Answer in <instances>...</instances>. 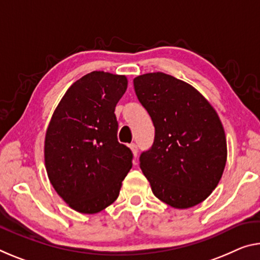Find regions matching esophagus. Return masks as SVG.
Returning a JSON list of instances; mask_svg holds the SVG:
<instances>
[{
  "label": "esophagus",
  "instance_id": "34e87169",
  "mask_svg": "<svg viewBox=\"0 0 260 260\" xmlns=\"http://www.w3.org/2000/svg\"><path fill=\"white\" fill-rule=\"evenodd\" d=\"M129 148H131L132 152H133V155L135 156V157H137V155H138V146L135 145V143H131Z\"/></svg>",
  "mask_w": 260,
  "mask_h": 260
}]
</instances>
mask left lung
Returning <instances> with one entry per match:
<instances>
[{"mask_svg": "<svg viewBox=\"0 0 260 260\" xmlns=\"http://www.w3.org/2000/svg\"><path fill=\"white\" fill-rule=\"evenodd\" d=\"M133 83L155 127L154 143L140 155L152 193L179 209L203 203L219 184L226 162L216 111L192 85L168 74H145Z\"/></svg>", "mask_w": 260, "mask_h": 260, "instance_id": "obj_1", "label": "left lung"}]
</instances>
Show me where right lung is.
I'll use <instances>...</instances> for the list:
<instances>
[{"instance_id":"1","label":"right lung","mask_w":260,"mask_h":260,"mask_svg":"<svg viewBox=\"0 0 260 260\" xmlns=\"http://www.w3.org/2000/svg\"><path fill=\"white\" fill-rule=\"evenodd\" d=\"M127 89L123 75L92 72L64 93L45 138V166L55 191L73 209L94 214L113 204L133 154L119 143L115 105Z\"/></svg>"}]
</instances>
